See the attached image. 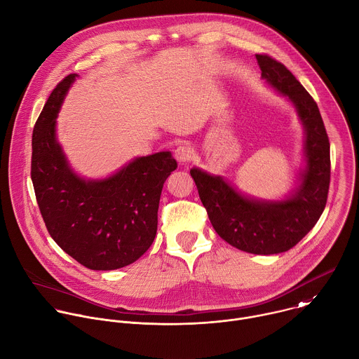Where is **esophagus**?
Wrapping results in <instances>:
<instances>
[{
    "label": "esophagus",
    "instance_id": "34e87169",
    "mask_svg": "<svg viewBox=\"0 0 359 359\" xmlns=\"http://www.w3.org/2000/svg\"><path fill=\"white\" fill-rule=\"evenodd\" d=\"M193 155H194V151H193V148H191L190 145H187V144L179 145V147L176 148V151H175V158H176L177 162H180V163L189 162V161L193 158Z\"/></svg>",
    "mask_w": 359,
    "mask_h": 359
}]
</instances>
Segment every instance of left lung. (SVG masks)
<instances>
[{
	"mask_svg": "<svg viewBox=\"0 0 359 359\" xmlns=\"http://www.w3.org/2000/svg\"><path fill=\"white\" fill-rule=\"evenodd\" d=\"M262 79L296 108L304 128V168L300 183L282 200L243 194L221 176L193 168L190 175L215 232L229 245L255 255L293 248L324 211L330 187V142L313 97L285 65L257 55Z\"/></svg>",
	"mask_w": 359,
	"mask_h": 359,
	"instance_id": "1",
	"label": "left lung"
}]
</instances>
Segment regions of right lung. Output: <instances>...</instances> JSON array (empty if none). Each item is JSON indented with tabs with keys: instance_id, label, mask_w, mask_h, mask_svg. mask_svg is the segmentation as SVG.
Masks as SVG:
<instances>
[{
	"instance_id": "obj_1",
	"label": "right lung",
	"mask_w": 359,
	"mask_h": 359,
	"mask_svg": "<svg viewBox=\"0 0 359 359\" xmlns=\"http://www.w3.org/2000/svg\"><path fill=\"white\" fill-rule=\"evenodd\" d=\"M76 77L56 86L38 118L31 177L53 241L88 269L114 271L152 245L163 183L177 162L166 151L135 158L105 179L79 176L56 140V118Z\"/></svg>"
}]
</instances>
